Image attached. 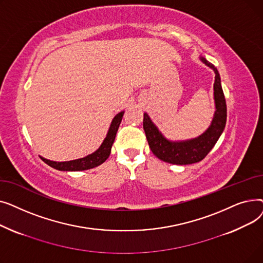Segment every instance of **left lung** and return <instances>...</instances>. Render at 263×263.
<instances>
[{"instance_id":"obj_1","label":"left lung","mask_w":263,"mask_h":263,"mask_svg":"<svg viewBox=\"0 0 263 263\" xmlns=\"http://www.w3.org/2000/svg\"><path fill=\"white\" fill-rule=\"evenodd\" d=\"M201 61L205 65L213 68L215 72L214 99L216 110L211 126L208 130L197 139L186 142L173 143L164 139L157 127L151 122L148 115L146 113L144 114L143 127L149 147L154 155L164 162L177 165H186L201 161L210 153V150L214 147L220 134L224 131L227 119V106L223 88L220 85V78L217 69L214 68L212 64L204 59H201Z\"/></svg>"}]
</instances>
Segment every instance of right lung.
Wrapping results in <instances>:
<instances>
[{"label":"right lung","mask_w":263,"mask_h":263,"mask_svg":"<svg viewBox=\"0 0 263 263\" xmlns=\"http://www.w3.org/2000/svg\"><path fill=\"white\" fill-rule=\"evenodd\" d=\"M123 116V112L117 114L112 123H110L109 130L107 132V135L105 137V140L103 141L102 145L100 146V148L95 151L93 154L82 158V159H78V160H73V161H68V162H54V161H50L47 159H44L45 163H47L49 166L59 170V171H65V172H78V171H85V170H90L93 167L99 166L100 164H102L103 162H105V160L108 158L109 154H110V148H112V145L115 141V136L117 133V130L119 128V124L121 122Z\"/></svg>","instance_id":"right-lung-1"}]
</instances>
